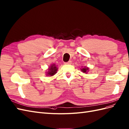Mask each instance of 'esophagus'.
<instances>
[{
  "label": "esophagus",
  "instance_id": "34e87169",
  "mask_svg": "<svg viewBox=\"0 0 129 129\" xmlns=\"http://www.w3.org/2000/svg\"><path fill=\"white\" fill-rule=\"evenodd\" d=\"M72 64V61H69L68 62H65V64Z\"/></svg>",
  "mask_w": 129,
  "mask_h": 129
}]
</instances>
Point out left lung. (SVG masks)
<instances>
[{"label": "left lung", "instance_id": "1", "mask_svg": "<svg viewBox=\"0 0 129 129\" xmlns=\"http://www.w3.org/2000/svg\"><path fill=\"white\" fill-rule=\"evenodd\" d=\"M89 68L86 67H85L84 68H82V69H81V70H82V71L83 73H87V72L89 71Z\"/></svg>", "mask_w": 129, "mask_h": 129}]
</instances>
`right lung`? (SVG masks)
<instances>
[{
	"label": "right lung",
	"instance_id": "right-lung-1",
	"mask_svg": "<svg viewBox=\"0 0 129 129\" xmlns=\"http://www.w3.org/2000/svg\"><path fill=\"white\" fill-rule=\"evenodd\" d=\"M58 70V68H57L56 65L55 64H52L49 67L48 69V71L46 72V75L49 76L50 77L53 76L57 73Z\"/></svg>",
	"mask_w": 129,
	"mask_h": 129
}]
</instances>
